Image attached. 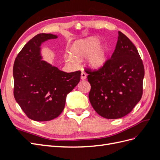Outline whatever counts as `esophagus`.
<instances>
[{
  "label": "esophagus",
  "instance_id": "obj_1",
  "mask_svg": "<svg viewBox=\"0 0 160 160\" xmlns=\"http://www.w3.org/2000/svg\"><path fill=\"white\" fill-rule=\"evenodd\" d=\"M86 77H87V75H86L85 72L84 71H82V72H81V79H82V80H84V79H86Z\"/></svg>",
  "mask_w": 160,
  "mask_h": 160
}]
</instances>
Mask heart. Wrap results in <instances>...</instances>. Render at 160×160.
<instances>
[{"mask_svg":"<svg viewBox=\"0 0 160 160\" xmlns=\"http://www.w3.org/2000/svg\"><path fill=\"white\" fill-rule=\"evenodd\" d=\"M99 38L91 37L75 41L71 47L72 54L77 57L87 56L88 65L94 69H98L107 62V47L102 43H99ZM67 62L76 63V60L71 56L66 58Z\"/></svg>","mask_w":160,"mask_h":160,"instance_id":"1","label":"heart"}]
</instances>
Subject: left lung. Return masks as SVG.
Returning a JSON list of instances; mask_svg holds the SVG:
<instances>
[{"instance_id":"8db88e82","label":"left lung","mask_w":160,"mask_h":160,"mask_svg":"<svg viewBox=\"0 0 160 160\" xmlns=\"http://www.w3.org/2000/svg\"><path fill=\"white\" fill-rule=\"evenodd\" d=\"M91 84L90 103L106 119H118L129 113L143 94L144 67L137 48L118 32L115 49L101 68L85 69Z\"/></svg>"}]
</instances>
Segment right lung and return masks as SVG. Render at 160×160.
I'll use <instances>...</instances> for the list:
<instances>
[{"instance_id":"1","label":"right lung","mask_w":160,"mask_h":160,"mask_svg":"<svg viewBox=\"0 0 160 160\" xmlns=\"http://www.w3.org/2000/svg\"><path fill=\"white\" fill-rule=\"evenodd\" d=\"M57 36L40 33L19 52L13 66L14 97L28 118L46 122L63 111L67 95L79 83L81 71L66 72L41 60V43Z\"/></svg>"}]
</instances>
